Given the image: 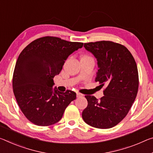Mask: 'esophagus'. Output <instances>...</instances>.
<instances>
[{"mask_svg":"<svg viewBox=\"0 0 153 153\" xmlns=\"http://www.w3.org/2000/svg\"><path fill=\"white\" fill-rule=\"evenodd\" d=\"M76 95H77V97H80L83 96V94H81V93H77Z\"/></svg>","mask_w":153,"mask_h":153,"instance_id":"1","label":"esophagus"}]
</instances>
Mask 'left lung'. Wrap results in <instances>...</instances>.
I'll return each instance as SVG.
<instances>
[{
	"mask_svg": "<svg viewBox=\"0 0 153 153\" xmlns=\"http://www.w3.org/2000/svg\"><path fill=\"white\" fill-rule=\"evenodd\" d=\"M97 60L95 82L106 88L98 100L86 95L88 105L82 111L84 122L99 129L118 125L129 112L136 98L139 77L136 62L124 45L110 41L84 43Z\"/></svg>",
	"mask_w": 153,
	"mask_h": 153,
	"instance_id": "8db88e82",
	"label": "left lung"
}]
</instances>
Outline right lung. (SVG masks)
<instances>
[{
	"label": "right lung",
	"mask_w": 153,
	"mask_h": 153,
	"mask_svg": "<svg viewBox=\"0 0 153 153\" xmlns=\"http://www.w3.org/2000/svg\"><path fill=\"white\" fill-rule=\"evenodd\" d=\"M83 44L47 36L29 43L19 55L12 81L13 93L21 111L33 124L43 127L59 122L76 99L74 91L53 89V78L68 56Z\"/></svg>",
	"instance_id": "1"
}]
</instances>
